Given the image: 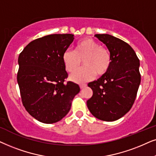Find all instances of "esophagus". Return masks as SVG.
<instances>
[{
	"instance_id": "obj_1",
	"label": "esophagus",
	"mask_w": 156,
	"mask_h": 156,
	"mask_svg": "<svg viewBox=\"0 0 156 156\" xmlns=\"http://www.w3.org/2000/svg\"><path fill=\"white\" fill-rule=\"evenodd\" d=\"M86 86H87V84H86V83H81V84H80V89H83V88H86Z\"/></svg>"
}]
</instances>
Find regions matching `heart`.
Returning a JSON list of instances; mask_svg holds the SVG:
<instances>
[{
    "label": "heart",
    "instance_id": "heart-1",
    "mask_svg": "<svg viewBox=\"0 0 156 156\" xmlns=\"http://www.w3.org/2000/svg\"><path fill=\"white\" fill-rule=\"evenodd\" d=\"M83 61L84 66L70 76V80L82 83L90 80L95 74L101 76L108 71L111 65V55L108 49L101 46L92 38H85L76 45L74 51L64 52L63 61L67 71L78 70Z\"/></svg>",
    "mask_w": 156,
    "mask_h": 156
}]
</instances>
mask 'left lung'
Instances as JSON below:
<instances>
[{"instance_id":"8db88e82","label":"left lung","mask_w":156,"mask_h":156,"mask_svg":"<svg viewBox=\"0 0 156 156\" xmlns=\"http://www.w3.org/2000/svg\"><path fill=\"white\" fill-rule=\"evenodd\" d=\"M111 55L108 71L88 84L93 95L87 106L93 116L104 121H114L131 108L140 83V61L125 41L108 34H96Z\"/></svg>"}]
</instances>
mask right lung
I'll return each instance as SVG.
<instances>
[{
	"mask_svg": "<svg viewBox=\"0 0 156 156\" xmlns=\"http://www.w3.org/2000/svg\"><path fill=\"white\" fill-rule=\"evenodd\" d=\"M72 34H53L29 43L18 57L17 80L23 105L38 121L53 123L69 112L78 84L66 82L64 52L74 40Z\"/></svg>",
	"mask_w": 156,
	"mask_h": 156,
	"instance_id": "1",
	"label": "right lung"
}]
</instances>
